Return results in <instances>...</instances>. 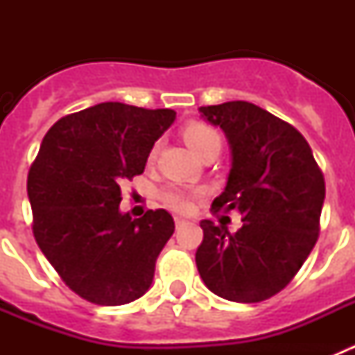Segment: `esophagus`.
<instances>
[{
    "label": "esophagus",
    "mask_w": 355,
    "mask_h": 355,
    "mask_svg": "<svg viewBox=\"0 0 355 355\" xmlns=\"http://www.w3.org/2000/svg\"><path fill=\"white\" fill-rule=\"evenodd\" d=\"M174 222H175V227H178V229L183 227V225L188 224V220H184L183 216H174Z\"/></svg>",
    "instance_id": "34e87169"
}]
</instances>
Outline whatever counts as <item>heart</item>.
Segmentation results:
<instances>
[{"instance_id":"heart-1","label":"heart","mask_w":355,"mask_h":355,"mask_svg":"<svg viewBox=\"0 0 355 355\" xmlns=\"http://www.w3.org/2000/svg\"><path fill=\"white\" fill-rule=\"evenodd\" d=\"M181 137L187 142V146L196 153L197 156L205 158V156L215 155L218 156L222 150V135L218 130L200 121H192L184 124L181 130ZM158 149L153 147L149 153V162H155ZM200 196L199 190H184L181 187H167L162 192L163 205L168 206L171 209L178 213H188L192 209L193 199Z\"/></svg>"}]
</instances>
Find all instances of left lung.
Here are the masks:
<instances>
[{
	"label": "left lung",
	"mask_w": 355,
	"mask_h": 355,
	"mask_svg": "<svg viewBox=\"0 0 355 355\" xmlns=\"http://www.w3.org/2000/svg\"><path fill=\"white\" fill-rule=\"evenodd\" d=\"M220 126L233 165L211 211L241 213V225L202 220L197 270L215 295L233 302H261L290 284L315 247L325 180L299 130L247 101L200 106Z\"/></svg>",
	"instance_id": "1"
}]
</instances>
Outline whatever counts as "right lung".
<instances>
[{"label":"right lung","mask_w":355,"mask_h":355,"mask_svg":"<svg viewBox=\"0 0 355 355\" xmlns=\"http://www.w3.org/2000/svg\"><path fill=\"white\" fill-rule=\"evenodd\" d=\"M175 119L174 110L101 103L56 121L28 172L33 236L56 274L81 299L122 306L149 290L174 233L165 209L131 220L119 211L121 183Z\"/></svg>","instance_id":"obj_1"}]
</instances>
